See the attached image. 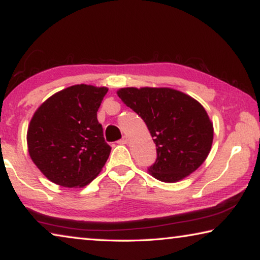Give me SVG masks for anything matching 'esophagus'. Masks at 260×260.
Returning a JSON list of instances; mask_svg holds the SVG:
<instances>
[{
  "mask_svg": "<svg viewBox=\"0 0 260 260\" xmlns=\"http://www.w3.org/2000/svg\"><path fill=\"white\" fill-rule=\"evenodd\" d=\"M128 142H129V139L127 138V136H124L121 140L118 141V143H120V144H127Z\"/></svg>",
  "mask_w": 260,
  "mask_h": 260,
  "instance_id": "obj_1",
  "label": "esophagus"
}]
</instances>
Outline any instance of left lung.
<instances>
[{"label":"left lung","mask_w":260,"mask_h":260,"mask_svg":"<svg viewBox=\"0 0 260 260\" xmlns=\"http://www.w3.org/2000/svg\"><path fill=\"white\" fill-rule=\"evenodd\" d=\"M117 94L142 118L153 138L157 159L149 174L178 182L203 164L212 147L213 124L199 101L165 87H127Z\"/></svg>","instance_id":"8db88e82"}]
</instances>
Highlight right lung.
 Instances as JSON below:
<instances>
[{"instance_id":"obj_1","label":"right lung","mask_w":260,"mask_h":260,"mask_svg":"<svg viewBox=\"0 0 260 260\" xmlns=\"http://www.w3.org/2000/svg\"><path fill=\"white\" fill-rule=\"evenodd\" d=\"M107 87L74 85L46 100L27 129L30 159L51 182L81 188L98 177L110 151L98 111Z\"/></svg>"}]
</instances>
